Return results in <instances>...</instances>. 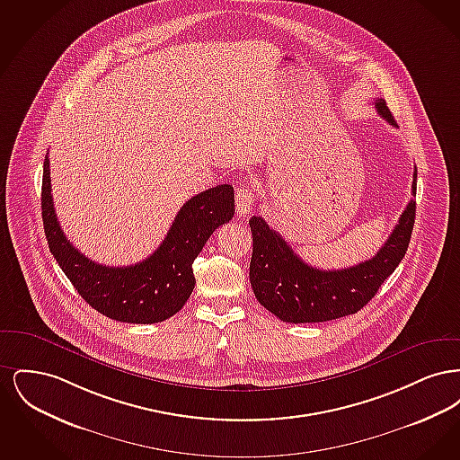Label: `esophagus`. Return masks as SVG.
Instances as JSON below:
<instances>
[{"label": "esophagus", "instance_id": "obj_1", "mask_svg": "<svg viewBox=\"0 0 460 460\" xmlns=\"http://www.w3.org/2000/svg\"><path fill=\"white\" fill-rule=\"evenodd\" d=\"M255 201V193L250 188H240L236 191V210L240 216H246L252 212Z\"/></svg>", "mask_w": 460, "mask_h": 460}]
</instances>
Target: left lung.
Here are the masks:
<instances>
[{
	"label": "left lung",
	"instance_id": "obj_1",
	"mask_svg": "<svg viewBox=\"0 0 460 460\" xmlns=\"http://www.w3.org/2000/svg\"><path fill=\"white\" fill-rule=\"evenodd\" d=\"M381 119L396 128L385 100H376ZM414 169L412 193L416 195ZM416 219V201L411 199L400 216L394 233L379 252L366 262L347 269L323 270L302 261L283 236L253 216L250 229L253 253L250 261V283L261 305L285 323H326L357 314L367 305L381 285L394 274L405 257Z\"/></svg>",
	"mask_w": 460,
	"mask_h": 460
}]
</instances>
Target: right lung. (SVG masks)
<instances>
[{
  "label": "right lung",
  "mask_w": 460,
  "mask_h": 460,
  "mask_svg": "<svg viewBox=\"0 0 460 460\" xmlns=\"http://www.w3.org/2000/svg\"><path fill=\"white\" fill-rule=\"evenodd\" d=\"M41 210L49 252L89 305L113 321L155 324L177 314L193 293V262L214 231L233 219L234 190L219 184L188 199L154 253L128 267L93 262L66 240L53 207L48 155Z\"/></svg>",
  "instance_id": "right-lung-1"
}]
</instances>
